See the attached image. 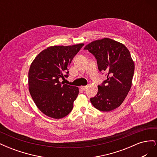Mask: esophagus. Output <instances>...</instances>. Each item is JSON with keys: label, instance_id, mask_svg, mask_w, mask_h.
<instances>
[{"label": "esophagus", "instance_id": "1", "mask_svg": "<svg viewBox=\"0 0 157 157\" xmlns=\"http://www.w3.org/2000/svg\"><path fill=\"white\" fill-rule=\"evenodd\" d=\"M80 88L82 90H86L87 88V86H82L80 87Z\"/></svg>", "mask_w": 157, "mask_h": 157}]
</instances>
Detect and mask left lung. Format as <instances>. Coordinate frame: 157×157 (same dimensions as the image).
<instances>
[{
	"instance_id": "8db88e82",
	"label": "left lung",
	"mask_w": 157,
	"mask_h": 157,
	"mask_svg": "<svg viewBox=\"0 0 157 157\" xmlns=\"http://www.w3.org/2000/svg\"><path fill=\"white\" fill-rule=\"evenodd\" d=\"M84 49L95 57L99 71H105L107 77L90 101L99 111H113L124 101L132 86L134 63L130 52L124 44L107 38L93 41Z\"/></svg>"
}]
</instances>
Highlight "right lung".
Returning <instances> with one entry per match:
<instances>
[{
  "label": "right lung",
  "mask_w": 157,
  "mask_h": 157,
  "mask_svg": "<svg viewBox=\"0 0 157 157\" xmlns=\"http://www.w3.org/2000/svg\"><path fill=\"white\" fill-rule=\"evenodd\" d=\"M84 44L50 46L38 55L29 71V89L37 107L49 117L63 118L72 111L78 87L59 82L69 77L71 61Z\"/></svg>",
  "instance_id": "1"
}]
</instances>
